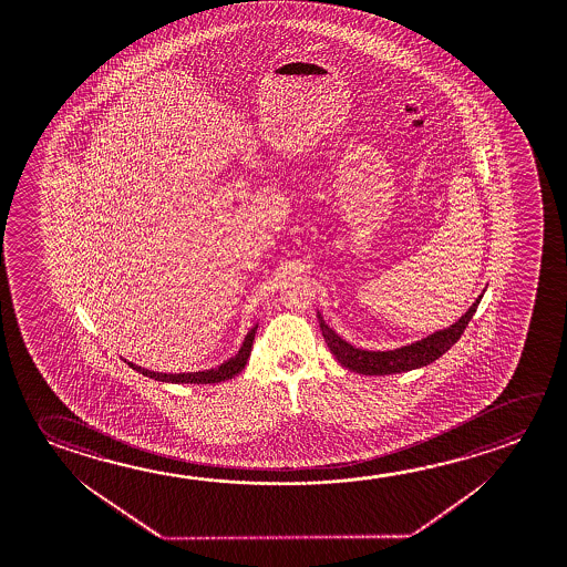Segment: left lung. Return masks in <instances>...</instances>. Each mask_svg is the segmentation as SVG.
<instances>
[{
	"label": "left lung",
	"instance_id": "obj_1",
	"mask_svg": "<svg viewBox=\"0 0 567 567\" xmlns=\"http://www.w3.org/2000/svg\"><path fill=\"white\" fill-rule=\"evenodd\" d=\"M484 295V290H483ZM483 295L476 298L473 307L468 308L455 324L446 326L443 330H436L433 334L421 338L417 342L400 346L395 350H363L353 343L343 340L342 336L336 332L334 328L326 324L324 316L318 312L320 330L324 336L330 352L334 353L336 360L342 363L343 368L352 370L362 375H390V373L411 372L423 365L439 360L443 353L451 350V346L458 342L464 328L471 322L476 308L483 300Z\"/></svg>",
	"mask_w": 567,
	"mask_h": 567
}]
</instances>
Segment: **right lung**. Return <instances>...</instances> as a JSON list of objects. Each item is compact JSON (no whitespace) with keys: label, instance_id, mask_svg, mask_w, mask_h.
I'll use <instances>...</instances> for the list:
<instances>
[{"label":"right lung","instance_id":"add662e5","mask_svg":"<svg viewBox=\"0 0 567 567\" xmlns=\"http://www.w3.org/2000/svg\"><path fill=\"white\" fill-rule=\"evenodd\" d=\"M257 328H259V324L252 326L251 330L247 332L245 340H243L241 348H239V352L231 355V358H229L227 362L221 363V365H215L212 370L164 373L154 372V370H148V368H142L138 363L128 362V360H124V362L128 363L132 370H136V372L142 373V375H146L150 380L166 381V383H202V385H204V383H221V381L235 378V375L241 372L243 368L247 365V360H249V355H251L252 340H255Z\"/></svg>","mask_w":567,"mask_h":567}]
</instances>
